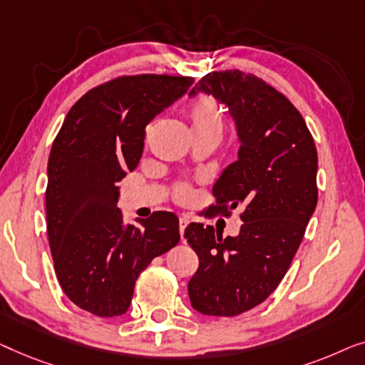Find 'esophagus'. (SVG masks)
I'll return each mask as SVG.
<instances>
[{
	"label": "esophagus",
	"mask_w": 365,
	"mask_h": 365,
	"mask_svg": "<svg viewBox=\"0 0 365 365\" xmlns=\"http://www.w3.org/2000/svg\"><path fill=\"white\" fill-rule=\"evenodd\" d=\"M187 225H188V218L182 217L180 220H178V230H180V236H182V240H183V233H185V228H187Z\"/></svg>",
	"instance_id": "1"
}]
</instances>
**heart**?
<instances>
[{
	"label": "heart",
	"mask_w": 365,
	"mask_h": 365,
	"mask_svg": "<svg viewBox=\"0 0 365 365\" xmlns=\"http://www.w3.org/2000/svg\"><path fill=\"white\" fill-rule=\"evenodd\" d=\"M185 115L192 127L193 137H212L220 140L223 135L225 120H223V110L217 99L212 96H198L193 99L185 109ZM177 202H187L192 197V190L188 185L180 183L175 187L173 192Z\"/></svg>",
	"instance_id": "obj_1"
}]
</instances>
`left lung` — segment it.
<instances>
[{"mask_svg": "<svg viewBox=\"0 0 365 365\" xmlns=\"http://www.w3.org/2000/svg\"><path fill=\"white\" fill-rule=\"evenodd\" d=\"M207 92L230 107L240 135L238 160L213 187L212 212L243 208L238 236L190 223L185 238L198 256L188 281L195 309L238 316L273 292L299 248L317 203V150L299 110L273 86L228 69L203 76L190 96Z\"/></svg>", "mask_w": 365, "mask_h": 365, "instance_id": "1", "label": "left lung"}]
</instances>
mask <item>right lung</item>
<instances>
[{
  "instance_id": "right-lung-1",
  "label": "right lung",
  "mask_w": 365,
  "mask_h": 365,
  "mask_svg": "<svg viewBox=\"0 0 365 365\" xmlns=\"http://www.w3.org/2000/svg\"><path fill=\"white\" fill-rule=\"evenodd\" d=\"M193 81L117 76L87 91L54 138L46 187L51 255L66 296L91 314H124L138 274L180 241L172 212H153L124 228L117 183L138 165L148 122Z\"/></svg>"
}]
</instances>
